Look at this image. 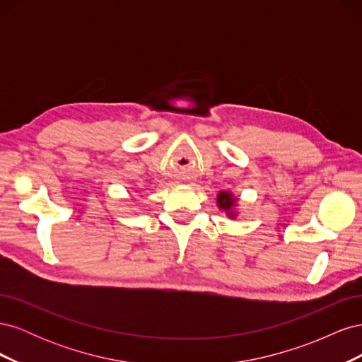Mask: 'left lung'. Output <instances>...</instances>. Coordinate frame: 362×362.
I'll use <instances>...</instances> for the list:
<instances>
[{
	"label": "left lung",
	"instance_id": "8db88e82",
	"mask_svg": "<svg viewBox=\"0 0 362 362\" xmlns=\"http://www.w3.org/2000/svg\"><path fill=\"white\" fill-rule=\"evenodd\" d=\"M235 199L233 198L231 193L221 192L217 196V205L218 208H223V210H231V206H234ZM229 216H233V213H229Z\"/></svg>",
	"mask_w": 362,
	"mask_h": 362
}]
</instances>
